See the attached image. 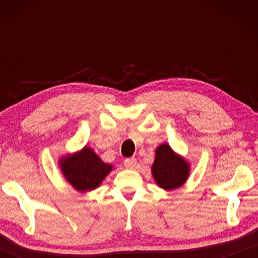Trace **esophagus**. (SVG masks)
<instances>
[{"label":"esophagus","instance_id":"1","mask_svg":"<svg viewBox=\"0 0 258 258\" xmlns=\"http://www.w3.org/2000/svg\"><path fill=\"white\" fill-rule=\"evenodd\" d=\"M136 165H137L136 158L130 157V158H125V160H124V167H125V168H128V169H135Z\"/></svg>","mask_w":258,"mask_h":258}]
</instances>
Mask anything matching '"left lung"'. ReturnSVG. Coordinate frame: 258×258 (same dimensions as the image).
I'll return each instance as SVG.
<instances>
[{
    "label": "left lung",
    "instance_id": "obj_1",
    "mask_svg": "<svg viewBox=\"0 0 258 258\" xmlns=\"http://www.w3.org/2000/svg\"><path fill=\"white\" fill-rule=\"evenodd\" d=\"M153 176L158 186L164 190H172L184 184L189 176V163L179 155L175 154L167 143L156 149L153 168Z\"/></svg>",
    "mask_w": 258,
    "mask_h": 258
}]
</instances>
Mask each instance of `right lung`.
Returning <instances> with one entry per match:
<instances>
[{"instance_id": "add662e5", "label": "right lung", "mask_w": 258, "mask_h": 258, "mask_svg": "<svg viewBox=\"0 0 258 258\" xmlns=\"http://www.w3.org/2000/svg\"><path fill=\"white\" fill-rule=\"evenodd\" d=\"M59 167L67 181L77 191H90L101 184L112 165L104 163L90 148L84 147L79 153L62 157Z\"/></svg>"}]
</instances>
